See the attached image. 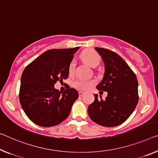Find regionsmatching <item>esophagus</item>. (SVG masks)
Instances as JSON below:
<instances>
[{
	"instance_id": "1",
	"label": "esophagus",
	"mask_w": 158,
	"mask_h": 158,
	"mask_svg": "<svg viewBox=\"0 0 158 158\" xmlns=\"http://www.w3.org/2000/svg\"><path fill=\"white\" fill-rule=\"evenodd\" d=\"M79 96L81 97V96H82L84 95V93L83 92H81V91H79Z\"/></svg>"
}]
</instances>
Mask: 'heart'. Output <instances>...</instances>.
Masks as SVG:
<instances>
[{"instance_id":"1","label":"heart","mask_w":158,"mask_h":158,"mask_svg":"<svg viewBox=\"0 0 158 158\" xmlns=\"http://www.w3.org/2000/svg\"><path fill=\"white\" fill-rule=\"evenodd\" d=\"M81 57L83 60L86 62L90 67H96L98 66L101 61V57L96 51L93 50H85L81 54ZM75 67L74 60H72L69 65V74H72L74 73ZM95 84L93 80L86 79H77L74 82V86L79 91H87L91 88Z\"/></svg>"}]
</instances>
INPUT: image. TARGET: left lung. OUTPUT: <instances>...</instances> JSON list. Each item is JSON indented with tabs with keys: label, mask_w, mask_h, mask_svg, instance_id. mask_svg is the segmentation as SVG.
<instances>
[{
	"label": "left lung",
	"mask_w": 158,
	"mask_h": 158,
	"mask_svg": "<svg viewBox=\"0 0 158 158\" xmlns=\"http://www.w3.org/2000/svg\"><path fill=\"white\" fill-rule=\"evenodd\" d=\"M105 64L103 79L97 89L107 91L103 101L94 94L95 101L88 107L93 121L106 127L122 124L134 112L139 101L138 81L132 69L122 57L110 50L96 47Z\"/></svg>",
	"instance_id": "obj_1"
}]
</instances>
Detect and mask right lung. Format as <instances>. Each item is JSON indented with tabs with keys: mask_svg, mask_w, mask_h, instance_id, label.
I'll return each instance as SVG.
<instances>
[{
	"mask_svg": "<svg viewBox=\"0 0 158 158\" xmlns=\"http://www.w3.org/2000/svg\"><path fill=\"white\" fill-rule=\"evenodd\" d=\"M79 47L48 50L29 64L21 77L19 98L32 122L43 127L60 124L71 111L79 94L73 88L64 91L54 88L69 76V65Z\"/></svg>",
	"mask_w": 158,
	"mask_h": 158,
	"instance_id": "add662e5",
	"label": "right lung"
}]
</instances>
